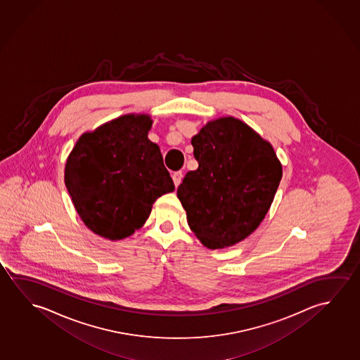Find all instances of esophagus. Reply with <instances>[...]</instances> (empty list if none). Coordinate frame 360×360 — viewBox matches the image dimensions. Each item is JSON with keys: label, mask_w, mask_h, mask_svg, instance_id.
I'll use <instances>...</instances> for the list:
<instances>
[{"label": "esophagus", "mask_w": 360, "mask_h": 360, "mask_svg": "<svg viewBox=\"0 0 360 360\" xmlns=\"http://www.w3.org/2000/svg\"><path fill=\"white\" fill-rule=\"evenodd\" d=\"M172 180H174V184H175V186L177 188V186L181 184V180H183V172H174V174H172Z\"/></svg>", "instance_id": "1"}]
</instances>
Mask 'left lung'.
Here are the masks:
<instances>
[{"label":"left lung","mask_w":360,"mask_h":360,"mask_svg":"<svg viewBox=\"0 0 360 360\" xmlns=\"http://www.w3.org/2000/svg\"><path fill=\"white\" fill-rule=\"evenodd\" d=\"M199 167L177 188L190 229L207 249L235 245L257 230L283 176L271 143L233 116L191 137Z\"/></svg>","instance_id":"obj_1"}]
</instances>
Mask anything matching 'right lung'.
Segmentation results:
<instances>
[{
  "label": "right lung",
  "mask_w": 360,
  "mask_h": 360,
  "mask_svg": "<svg viewBox=\"0 0 360 360\" xmlns=\"http://www.w3.org/2000/svg\"><path fill=\"white\" fill-rule=\"evenodd\" d=\"M146 114L122 115L82 134L65 165V185L81 220L105 239L134 234L153 204L175 188Z\"/></svg>",
  "instance_id": "add662e5"
}]
</instances>
